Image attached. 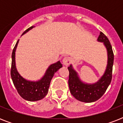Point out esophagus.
I'll list each match as a JSON object with an SVG mask.
<instances>
[{
  "label": "esophagus",
  "mask_w": 123,
  "mask_h": 123,
  "mask_svg": "<svg viewBox=\"0 0 123 123\" xmlns=\"http://www.w3.org/2000/svg\"><path fill=\"white\" fill-rule=\"evenodd\" d=\"M71 62V59L69 57H65L62 59V64L65 66H68Z\"/></svg>",
  "instance_id": "obj_1"
}]
</instances>
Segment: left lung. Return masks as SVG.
I'll list each match as a JSON object with an SVG mask.
<instances>
[{"instance_id":"8db88e82","label":"left lung","mask_w":123,"mask_h":123,"mask_svg":"<svg viewBox=\"0 0 123 123\" xmlns=\"http://www.w3.org/2000/svg\"><path fill=\"white\" fill-rule=\"evenodd\" d=\"M98 41L103 43L107 51V65L105 73L98 82L94 84L84 83L80 80L78 73L70 65L69 70V85L70 92L79 101L91 103L99 99L105 93L111 84L112 77V66L114 64V53L109 39L100 32Z\"/></svg>"}]
</instances>
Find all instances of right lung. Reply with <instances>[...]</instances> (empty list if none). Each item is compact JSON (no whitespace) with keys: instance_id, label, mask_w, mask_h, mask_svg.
Segmentation results:
<instances>
[{"instance_id":"1","label":"right lung","mask_w":123,"mask_h":123,"mask_svg":"<svg viewBox=\"0 0 123 123\" xmlns=\"http://www.w3.org/2000/svg\"><path fill=\"white\" fill-rule=\"evenodd\" d=\"M34 26L27 29L22 35L31 30ZM18 41L14 46L12 53V62L11 69V76L14 87H16L20 96L25 100L29 101H38L45 97L48 92L50 82L56 71L62 67V64L59 61L55 63L52 64L46 69L44 76L38 81H29L26 80L20 75L16 68L15 63V52Z\"/></svg>"}]
</instances>
